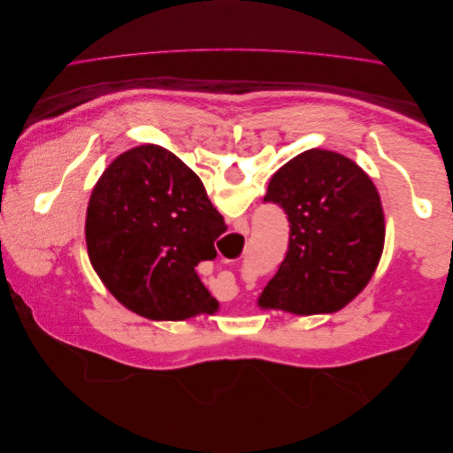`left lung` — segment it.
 <instances>
[{
	"label": "left lung",
	"instance_id": "1",
	"mask_svg": "<svg viewBox=\"0 0 453 453\" xmlns=\"http://www.w3.org/2000/svg\"><path fill=\"white\" fill-rule=\"evenodd\" d=\"M265 202L289 219V250L258 298L260 308L331 313L357 296L386 240L381 200L344 155L310 149L272 175Z\"/></svg>",
	"mask_w": 453,
	"mask_h": 453
}]
</instances>
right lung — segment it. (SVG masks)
I'll list each match as a JSON object with an SVG mask.
<instances>
[{
	"label": "right lung",
	"instance_id": "1",
	"mask_svg": "<svg viewBox=\"0 0 453 453\" xmlns=\"http://www.w3.org/2000/svg\"><path fill=\"white\" fill-rule=\"evenodd\" d=\"M225 230L200 177L168 149L142 145L96 183L85 236L94 270L120 304L147 319L181 321L219 306L195 268L217 257Z\"/></svg>",
	"mask_w": 453,
	"mask_h": 453
}]
</instances>
